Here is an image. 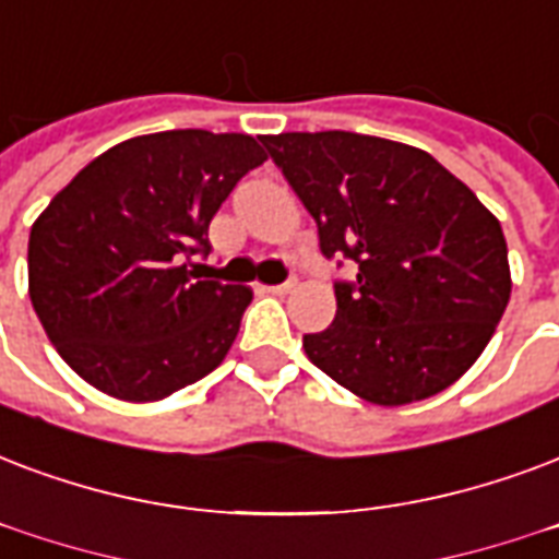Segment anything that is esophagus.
<instances>
[{
  "label": "esophagus",
  "instance_id": "esophagus-1",
  "mask_svg": "<svg viewBox=\"0 0 559 559\" xmlns=\"http://www.w3.org/2000/svg\"><path fill=\"white\" fill-rule=\"evenodd\" d=\"M296 287H298V278H296V275H289L287 281H281V284H272V287H266V293H275V296H287V293H293Z\"/></svg>",
  "mask_w": 559,
  "mask_h": 559
}]
</instances>
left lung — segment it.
Masks as SVG:
<instances>
[{"label": "left lung", "mask_w": 559, "mask_h": 559, "mask_svg": "<svg viewBox=\"0 0 559 559\" xmlns=\"http://www.w3.org/2000/svg\"><path fill=\"white\" fill-rule=\"evenodd\" d=\"M313 216L336 317L305 334L310 364L383 407L442 393L478 360L510 301L504 231L428 152L355 131L263 138Z\"/></svg>", "instance_id": "8db88e82"}]
</instances>
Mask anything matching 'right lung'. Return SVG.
Wrapping results in <instances>:
<instances>
[{"label": "right lung", "instance_id": "1", "mask_svg": "<svg viewBox=\"0 0 559 559\" xmlns=\"http://www.w3.org/2000/svg\"><path fill=\"white\" fill-rule=\"evenodd\" d=\"M263 160L249 134L157 131L108 148L49 202L28 237V296L84 381L157 402L223 364L251 289L190 261L207 258L213 213Z\"/></svg>", "mask_w": 559, "mask_h": 559}]
</instances>
